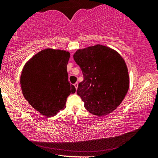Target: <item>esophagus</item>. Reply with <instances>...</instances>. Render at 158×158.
<instances>
[{"label":"esophagus","instance_id":"34e87169","mask_svg":"<svg viewBox=\"0 0 158 158\" xmlns=\"http://www.w3.org/2000/svg\"><path fill=\"white\" fill-rule=\"evenodd\" d=\"M74 86H75V88H76V89H77V88H78V83H77V82H76V83H75V84H74Z\"/></svg>","mask_w":158,"mask_h":158}]
</instances>
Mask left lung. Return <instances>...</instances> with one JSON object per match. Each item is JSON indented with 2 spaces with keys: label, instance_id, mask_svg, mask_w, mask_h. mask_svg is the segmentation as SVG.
Returning <instances> with one entry per match:
<instances>
[{
  "label": "left lung",
  "instance_id": "left-lung-1",
  "mask_svg": "<svg viewBox=\"0 0 158 158\" xmlns=\"http://www.w3.org/2000/svg\"><path fill=\"white\" fill-rule=\"evenodd\" d=\"M73 57L84 75L77 93L84 107L99 117L111 113L129 89V74L123 58L116 51L101 44L78 49Z\"/></svg>",
  "mask_w": 158,
  "mask_h": 158
}]
</instances>
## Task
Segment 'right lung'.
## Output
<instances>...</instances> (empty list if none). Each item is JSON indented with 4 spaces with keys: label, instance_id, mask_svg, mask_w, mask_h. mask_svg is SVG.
Here are the masks:
<instances>
[{
    "label": "right lung",
    "instance_id": "1",
    "mask_svg": "<svg viewBox=\"0 0 158 158\" xmlns=\"http://www.w3.org/2000/svg\"><path fill=\"white\" fill-rule=\"evenodd\" d=\"M69 56L66 51L46 49L34 55L23 68L20 79L23 95L35 110L47 117L65 109L67 98L76 91L68 81Z\"/></svg>",
    "mask_w": 158,
    "mask_h": 158
}]
</instances>
